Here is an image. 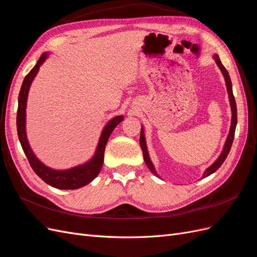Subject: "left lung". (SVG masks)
I'll list each match as a JSON object with an SVG mask.
<instances>
[{
  "instance_id": "8db88e82",
  "label": "left lung",
  "mask_w": 257,
  "mask_h": 257,
  "mask_svg": "<svg viewBox=\"0 0 257 257\" xmlns=\"http://www.w3.org/2000/svg\"><path fill=\"white\" fill-rule=\"evenodd\" d=\"M214 59L216 60V63L218 65V67L220 68L221 72H222L224 79H225V85H226V89H227V93H228V98H229V102H231V108H232V123H231V128H229V133H228V136L227 139L225 141V145L223 148V151L222 153L220 154V156L218 157L217 161L211 165L209 168H207L206 171L203 174V179L206 178V176L210 175L211 173H214L215 171H217L220 166L223 164V162L225 161L226 156L229 153V150H231L232 144H233V140H234V136H235V130H236V124H237V108H236V102H235V98H234V94H233V90H232V83H231V78H229L228 72L226 71V69L224 68V66L221 64V61L219 59L218 55H214ZM139 143H140V147L141 150H143V153H144V158H145V162L148 166V168L150 170H151L152 173H154L156 176L157 173L155 171V168L151 162V159L149 157V153H148V149H147V145H146V139H145V133H144V128H141V133H140V139H139Z\"/></svg>"
}]
</instances>
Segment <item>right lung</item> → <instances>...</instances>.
I'll return each instance as SVG.
<instances>
[{
  "instance_id": "right-lung-1",
  "label": "right lung",
  "mask_w": 257,
  "mask_h": 257,
  "mask_svg": "<svg viewBox=\"0 0 257 257\" xmlns=\"http://www.w3.org/2000/svg\"><path fill=\"white\" fill-rule=\"evenodd\" d=\"M48 53L42 54L37 61V64L29 72V74L25 76L24 81L21 86V90L19 93V101H18V111H17V131H18V137H19L20 144L22 146L23 151L29 159V163L33 170L35 171L41 180H43L47 184L51 185L52 187H55L58 189H77L81 188L83 186L89 184L92 180L96 178L101 171V168L104 162V151L107 140L112 133L113 128L116 127L119 123L123 120L122 116H118L110 120L106 126L104 127L98 148L94 156L90 159L89 162L72 168L69 170H53L51 168L44 166L39 159L35 156L32 149L29 145L28 138H26L25 133V108H26V101H28V94L30 90V86L33 82L34 77L39 71V67L43 64V61L47 59Z\"/></svg>"
}]
</instances>
